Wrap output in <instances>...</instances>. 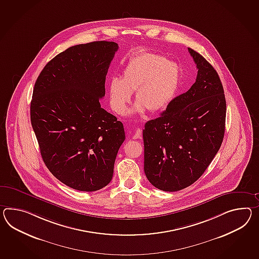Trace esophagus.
Instances as JSON below:
<instances>
[{
    "label": "esophagus",
    "mask_w": 259,
    "mask_h": 259,
    "mask_svg": "<svg viewBox=\"0 0 259 259\" xmlns=\"http://www.w3.org/2000/svg\"><path fill=\"white\" fill-rule=\"evenodd\" d=\"M141 138V130L140 129H137L136 131H135V134L133 135V139H139Z\"/></svg>",
    "instance_id": "1"
}]
</instances>
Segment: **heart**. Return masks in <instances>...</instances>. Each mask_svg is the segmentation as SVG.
I'll return each mask as SVG.
<instances>
[{
  "instance_id": "1",
  "label": "heart",
  "mask_w": 259,
  "mask_h": 259,
  "mask_svg": "<svg viewBox=\"0 0 259 259\" xmlns=\"http://www.w3.org/2000/svg\"><path fill=\"white\" fill-rule=\"evenodd\" d=\"M180 83V69L176 63L153 52L133 56L121 71V76L108 82L109 104L115 113H124L135 92L132 114L147 109L156 113L164 109L176 95Z\"/></svg>"
}]
</instances>
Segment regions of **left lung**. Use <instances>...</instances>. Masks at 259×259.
I'll return each instance as SVG.
<instances>
[{"label": "left lung", "instance_id": "left-lung-1", "mask_svg": "<svg viewBox=\"0 0 259 259\" xmlns=\"http://www.w3.org/2000/svg\"><path fill=\"white\" fill-rule=\"evenodd\" d=\"M197 68L196 82L175 97L143 130L144 171L154 187L184 189L207 169L221 147L227 103L212 65L188 48Z\"/></svg>", "mask_w": 259, "mask_h": 259}]
</instances>
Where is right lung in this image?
I'll return each mask as SVG.
<instances>
[{
	"label": "right lung",
	"instance_id": "1",
	"mask_svg": "<svg viewBox=\"0 0 259 259\" xmlns=\"http://www.w3.org/2000/svg\"><path fill=\"white\" fill-rule=\"evenodd\" d=\"M118 49L109 41L70 47L46 64L34 84L31 122L43 161L73 189L107 186L125 139L122 123L99 102Z\"/></svg>",
	"mask_w": 259,
	"mask_h": 259
}]
</instances>
